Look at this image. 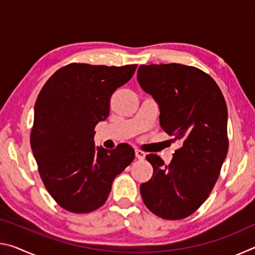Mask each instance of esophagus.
Wrapping results in <instances>:
<instances>
[{
	"label": "esophagus",
	"instance_id": "esophagus-1",
	"mask_svg": "<svg viewBox=\"0 0 255 255\" xmlns=\"http://www.w3.org/2000/svg\"><path fill=\"white\" fill-rule=\"evenodd\" d=\"M135 155L138 159H144L146 156V154L144 152H141V150H139V149L135 150Z\"/></svg>",
	"mask_w": 255,
	"mask_h": 255
}]
</instances>
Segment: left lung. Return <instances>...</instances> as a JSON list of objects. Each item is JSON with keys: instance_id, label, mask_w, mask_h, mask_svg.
Masks as SVG:
<instances>
[{"instance_id": "8db88e82", "label": "left lung", "mask_w": 255, "mask_h": 255, "mask_svg": "<svg viewBox=\"0 0 255 255\" xmlns=\"http://www.w3.org/2000/svg\"><path fill=\"white\" fill-rule=\"evenodd\" d=\"M137 80L157 102L163 130L182 143L166 165L156 154L146 156L154 173L141 183V198L158 217L185 218L208 198L225 161V99L208 74L182 64L140 65Z\"/></svg>"}]
</instances>
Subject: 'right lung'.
<instances>
[{"label":"right lung","mask_w":255,"mask_h":255,"mask_svg":"<svg viewBox=\"0 0 255 255\" xmlns=\"http://www.w3.org/2000/svg\"><path fill=\"white\" fill-rule=\"evenodd\" d=\"M136 67L73 63L55 72L37 98L33 156L47 191L71 213L86 214L105 204L115 178L135 157L127 144L96 146L94 128L108 118L112 93Z\"/></svg>","instance_id":"right-lung-1"}]
</instances>
